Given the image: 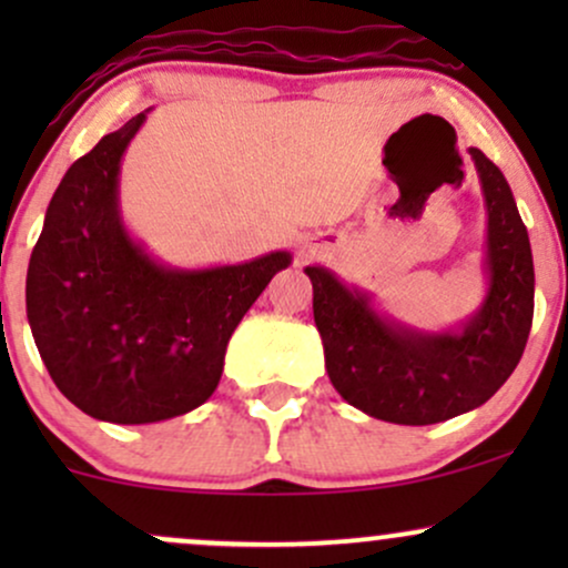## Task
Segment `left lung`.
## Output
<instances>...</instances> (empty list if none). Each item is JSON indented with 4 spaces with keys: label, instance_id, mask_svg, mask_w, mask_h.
Returning a JSON list of instances; mask_svg holds the SVG:
<instances>
[{
    "label": "left lung",
    "instance_id": "obj_1",
    "mask_svg": "<svg viewBox=\"0 0 568 568\" xmlns=\"http://www.w3.org/2000/svg\"><path fill=\"white\" fill-rule=\"evenodd\" d=\"M484 186L488 232L484 304L459 331H416L379 315L363 291L334 272L306 266L325 371L336 393L393 425H438L491 397L524 355L534 317L529 232L510 184L480 149H470Z\"/></svg>",
    "mask_w": 568,
    "mask_h": 568
}]
</instances>
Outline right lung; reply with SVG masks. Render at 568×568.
Masks as SVG:
<instances>
[{
    "instance_id": "1",
    "label": "right lung",
    "mask_w": 568,
    "mask_h": 568,
    "mask_svg": "<svg viewBox=\"0 0 568 568\" xmlns=\"http://www.w3.org/2000/svg\"><path fill=\"white\" fill-rule=\"evenodd\" d=\"M146 114L103 135L58 184L26 275V315L55 387L88 416L149 425L202 406L226 344L288 251L171 270L120 219V162Z\"/></svg>"
}]
</instances>
